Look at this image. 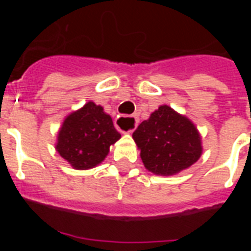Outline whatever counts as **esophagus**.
<instances>
[{"label": "esophagus", "instance_id": "1", "mask_svg": "<svg viewBox=\"0 0 251 251\" xmlns=\"http://www.w3.org/2000/svg\"><path fill=\"white\" fill-rule=\"evenodd\" d=\"M126 124L132 126V128L127 130V133H132L133 130H134V128L137 127V124H138V119H137V117H126V115H121V117H118L117 121H115V126H117V128H118L119 130H122V132H124V130L122 129L121 126H126Z\"/></svg>", "mask_w": 251, "mask_h": 251}]
</instances>
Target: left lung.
Wrapping results in <instances>:
<instances>
[{"label": "left lung", "instance_id": "left-lung-1", "mask_svg": "<svg viewBox=\"0 0 251 251\" xmlns=\"http://www.w3.org/2000/svg\"><path fill=\"white\" fill-rule=\"evenodd\" d=\"M146 170L174 176L187 170L202 154L201 134L191 119L168 105H159L133 133Z\"/></svg>", "mask_w": 251, "mask_h": 251}]
</instances>
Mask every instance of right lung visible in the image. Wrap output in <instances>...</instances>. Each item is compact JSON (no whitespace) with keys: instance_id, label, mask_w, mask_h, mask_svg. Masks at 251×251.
<instances>
[{"instance_id":"add662e5","label":"right lung","mask_w":251,"mask_h":251,"mask_svg":"<svg viewBox=\"0 0 251 251\" xmlns=\"http://www.w3.org/2000/svg\"><path fill=\"white\" fill-rule=\"evenodd\" d=\"M119 138L112 117L101 105L88 101L66 115L55 150L75 170H90L100 165Z\"/></svg>"}]
</instances>
